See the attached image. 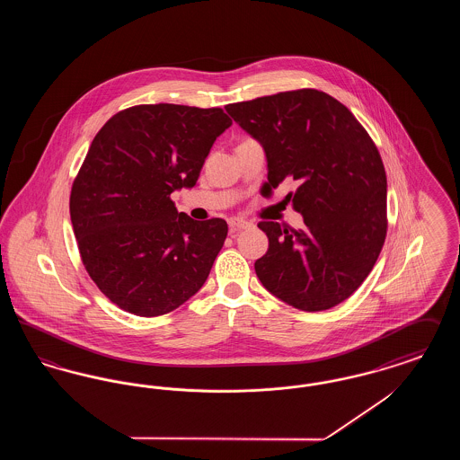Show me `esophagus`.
Returning <instances> with one entry per match:
<instances>
[{
	"label": "esophagus",
	"mask_w": 460,
	"mask_h": 460,
	"mask_svg": "<svg viewBox=\"0 0 460 460\" xmlns=\"http://www.w3.org/2000/svg\"><path fill=\"white\" fill-rule=\"evenodd\" d=\"M248 227H252V222H248V220L243 219H229V231L231 233H238V231H243V229H248Z\"/></svg>",
	"instance_id": "1"
}]
</instances>
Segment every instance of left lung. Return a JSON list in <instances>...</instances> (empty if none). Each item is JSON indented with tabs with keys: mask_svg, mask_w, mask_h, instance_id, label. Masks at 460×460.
Listing matches in <instances>:
<instances>
[{
	"mask_svg": "<svg viewBox=\"0 0 460 460\" xmlns=\"http://www.w3.org/2000/svg\"><path fill=\"white\" fill-rule=\"evenodd\" d=\"M262 145L267 181H300L293 208L304 227L261 222L269 250L255 262L263 288L288 305L319 312L364 283L386 238V172L350 110L317 89H296L226 107Z\"/></svg>",
	"mask_w": 460,
	"mask_h": 460,
	"instance_id": "obj_1",
	"label": "left lung"
}]
</instances>
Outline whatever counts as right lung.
<instances>
[{
    "instance_id": "obj_1",
    "label": "right lung",
    "mask_w": 460,
    "mask_h": 460,
    "mask_svg": "<svg viewBox=\"0 0 460 460\" xmlns=\"http://www.w3.org/2000/svg\"><path fill=\"white\" fill-rule=\"evenodd\" d=\"M231 124L222 109L158 103L115 113L94 136L70 220L91 279L122 310L164 315L207 281L227 224L177 212L171 193L197 184Z\"/></svg>"
}]
</instances>
